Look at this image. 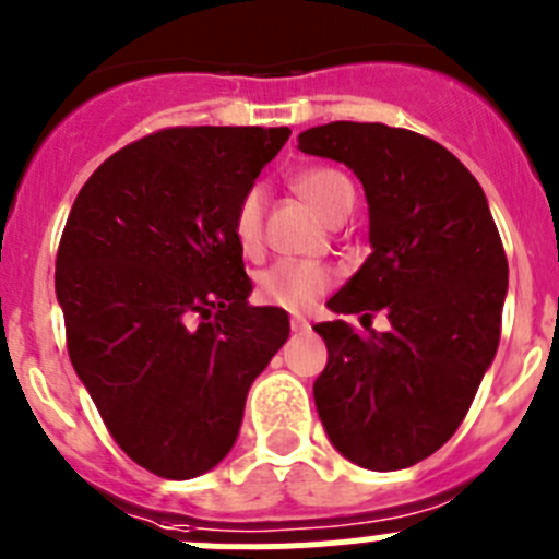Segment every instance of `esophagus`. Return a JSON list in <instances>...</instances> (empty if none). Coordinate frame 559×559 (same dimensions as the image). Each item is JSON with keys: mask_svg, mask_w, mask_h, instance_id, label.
<instances>
[{"mask_svg": "<svg viewBox=\"0 0 559 559\" xmlns=\"http://www.w3.org/2000/svg\"><path fill=\"white\" fill-rule=\"evenodd\" d=\"M289 328H292V331H295V333H306L311 325H309V320H306V317L295 314V317H292V320H289Z\"/></svg>", "mask_w": 559, "mask_h": 559, "instance_id": "obj_1", "label": "esophagus"}]
</instances>
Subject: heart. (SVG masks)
I'll use <instances>...</instances> for the list:
<instances>
[{"label": "heart", "mask_w": 559, "mask_h": 559, "mask_svg": "<svg viewBox=\"0 0 559 559\" xmlns=\"http://www.w3.org/2000/svg\"><path fill=\"white\" fill-rule=\"evenodd\" d=\"M292 190L304 198L322 221H333L338 212L353 209L350 179L336 168H306L292 179ZM264 228V195L259 187L242 192L234 209L231 231L245 253H253L262 245ZM336 270L314 262H273L255 275V297L264 306H278L286 311H306L336 284Z\"/></svg>", "instance_id": "1"}]
</instances>
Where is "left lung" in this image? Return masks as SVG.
Returning <instances> with one entry per match:
<instances>
[{"label": "left lung", "mask_w": 559, "mask_h": 559, "mask_svg": "<svg viewBox=\"0 0 559 559\" xmlns=\"http://www.w3.org/2000/svg\"><path fill=\"white\" fill-rule=\"evenodd\" d=\"M297 148L344 162L369 203L372 253L328 306L391 322L385 333L314 328L328 347L317 411L344 457L408 468L455 436L497 356L508 292L497 223L463 162L411 129L333 121L306 129Z\"/></svg>", "instance_id": "8db88e82"}]
</instances>
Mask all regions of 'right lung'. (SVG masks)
Returning <instances> with one entry per match:
<instances>
[{
	"label": "right lung",
	"instance_id": "add662e5",
	"mask_svg": "<svg viewBox=\"0 0 559 559\" xmlns=\"http://www.w3.org/2000/svg\"><path fill=\"white\" fill-rule=\"evenodd\" d=\"M289 129L170 127L104 159L76 195L55 289L68 356L109 436L165 479L237 441L248 389L289 336L253 289L234 209Z\"/></svg>",
	"mask_w": 559,
	"mask_h": 559
}]
</instances>
